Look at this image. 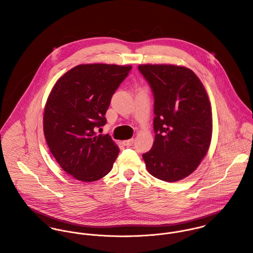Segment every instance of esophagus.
<instances>
[{
	"mask_svg": "<svg viewBox=\"0 0 253 253\" xmlns=\"http://www.w3.org/2000/svg\"><path fill=\"white\" fill-rule=\"evenodd\" d=\"M134 144V139H129V140H126V141H123V145L126 146V147H130Z\"/></svg>",
	"mask_w": 253,
	"mask_h": 253,
	"instance_id": "1",
	"label": "esophagus"
}]
</instances>
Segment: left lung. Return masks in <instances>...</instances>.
I'll use <instances>...</instances> for the list:
<instances>
[{
    "instance_id": "obj_1",
    "label": "left lung",
    "mask_w": 253,
    "mask_h": 253,
    "mask_svg": "<svg viewBox=\"0 0 253 253\" xmlns=\"http://www.w3.org/2000/svg\"><path fill=\"white\" fill-rule=\"evenodd\" d=\"M140 73L154 94L155 141L143 154L148 171L174 182L191 174L208 152L212 138V110L198 77L188 68L140 65Z\"/></svg>"
}]
</instances>
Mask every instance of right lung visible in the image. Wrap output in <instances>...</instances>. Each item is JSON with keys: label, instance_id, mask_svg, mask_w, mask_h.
Here are the masks:
<instances>
[{"label": "right lung", "instance_id": "add662e5", "mask_svg": "<svg viewBox=\"0 0 253 253\" xmlns=\"http://www.w3.org/2000/svg\"><path fill=\"white\" fill-rule=\"evenodd\" d=\"M132 66L79 65L62 76L46 102L43 129L60 167L78 180L91 182L112 169L119 149L97 130L106 124L111 97Z\"/></svg>", "mask_w": 253, "mask_h": 253}]
</instances>
